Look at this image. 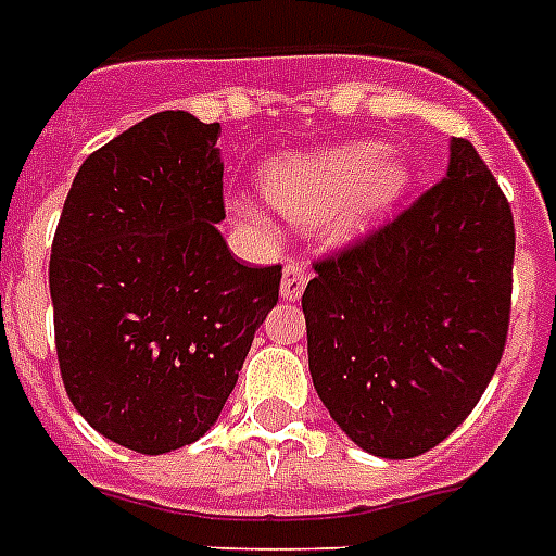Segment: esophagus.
<instances>
[{
  "label": "esophagus",
  "instance_id": "obj_1",
  "mask_svg": "<svg viewBox=\"0 0 556 556\" xmlns=\"http://www.w3.org/2000/svg\"><path fill=\"white\" fill-rule=\"evenodd\" d=\"M305 286H308V270L300 262H288L286 268H282V286H279L282 300H300Z\"/></svg>",
  "mask_w": 556,
  "mask_h": 556
}]
</instances>
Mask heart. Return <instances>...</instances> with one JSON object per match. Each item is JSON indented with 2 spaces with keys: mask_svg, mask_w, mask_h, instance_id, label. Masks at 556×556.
Wrapping results in <instances>:
<instances>
[{
  "mask_svg": "<svg viewBox=\"0 0 556 556\" xmlns=\"http://www.w3.org/2000/svg\"><path fill=\"white\" fill-rule=\"evenodd\" d=\"M409 185V167L375 141H352L329 150L286 155L265 169V195L277 213L296 225H323L346 242L369 230L395 207ZM233 210L260 233L277 225L268 207L251 195H233Z\"/></svg>",
  "mask_w": 556,
  "mask_h": 556,
  "instance_id": "b5f03b06",
  "label": "heart"
}]
</instances>
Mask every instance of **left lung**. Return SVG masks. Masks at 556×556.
<instances>
[{
    "mask_svg": "<svg viewBox=\"0 0 556 556\" xmlns=\"http://www.w3.org/2000/svg\"><path fill=\"white\" fill-rule=\"evenodd\" d=\"M514 216L473 143L450 141L447 176L305 286L308 369L357 447L413 458L479 404L505 352Z\"/></svg>",
    "mask_w": 556,
    "mask_h": 556,
    "instance_id": "obj_1",
    "label": "left lung"
}]
</instances>
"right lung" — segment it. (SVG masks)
<instances>
[{"instance_id":"right-lung-1","label":"right lung","mask_w":556,"mask_h":556,"mask_svg":"<svg viewBox=\"0 0 556 556\" xmlns=\"http://www.w3.org/2000/svg\"><path fill=\"white\" fill-rule=\"evenodd\" d=\"M218 124L159 112L83 161L48 288L65 392L143 456L199 441L233 392L282 268H248L225 218Z\"/></svg>"}]
</instances>
